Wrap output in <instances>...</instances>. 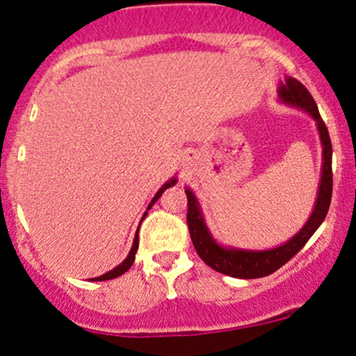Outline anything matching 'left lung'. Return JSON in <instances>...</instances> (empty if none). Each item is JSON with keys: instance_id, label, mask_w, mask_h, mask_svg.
<instances>
[{"instance_id": "obj_1", "label": "left lung", "mask_w": 356, "mask_h": 356, "mask_svg": "<svg viewBox=\"0 0 356 356\" xmlns=\"http://www.w3.org/2000/svg\"><path fill=\"white\" fill-rule=\"evenodd\" d=\"M277 95L283 104L291 105L305 110L314 118L320 132V140L323 145V167H321V181L318 187V197L314 202V209L301 227L298 234L291 239L286 241L281 246L266 249V251H251V249H236V248H222L212 238L204 216L201 212L197 199L192 194L191 189H186L187 194V226H189L191 239L194 244L195 251L201 256V259L207 266L216 269L222 275L241 277V280H254V277H263L275 273L283 264L288 263L293 256L300 251L301 248L308 243V239L314 234V231L321 226L328 214L330 202H332L333 192V172H332V140H330L328 129L318 112L316 104H314L312 93L306 90L301 81L291 76H286L277 88Z\"/></svg>"}]
</instances>
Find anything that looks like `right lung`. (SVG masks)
Here are the masks:
<instances>
[{
  "instance_id": "1",
  "label": "right lung",
  "mask_w": 356,
  "mask_h": 356,
  "mask_svg": "<svg viewBox=\"0 0 356 356\" xmlns=\"http://www.w3.org/2000/svg\"><path fill=\"white\" fill-rule=\"evenodd\" d=\"M175 182H177V181H175V179H170L169 182H165L164 186H162L161 189L157 191V194L154 195L152 202L149 204V209H150V207L154 206L155 202H157V199L161 197V195H162V192H164L165 189H169L170 186H174ZM145 214H147V212H145ZM145 214H144V218H145ZM144 218H142V219H144ZM137 249H138V229H137V232H136V239H134L132 249H130L129 256L125 257V259H124V263H120V264H118L117 268H113L112 271L105 273V275H102V276H99V277H93V281H107V280H113V277H118V276H122V275H124V273L129 271L130 266H132V264H134V261H136V252H137Z\"/></svg>"
}]
</instances>
